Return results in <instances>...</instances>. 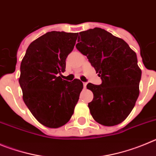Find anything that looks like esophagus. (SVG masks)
Instances as JSON below:
<instances>
[{
  "instance_id": "esophagus-1",
  "label": "esophagus",
  "mask_w": 156,
  "mask_h": 156,
  "mask_svg": "<svg viewBox=\"0 0 156 156\" xmlns=\"http://www.w3.org/2000/svg\"><path fill=\"white\" fill-rule=\"evenodd\" d=\"M86 85H87L86 82H83V86H84V88H85V87H86Z\"/></svg>"
}]
</instances>
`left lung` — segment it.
Instances as JSON below:
<instances>
[{
	"label": "left lung",
	"instance_id": "obj_1",
	"mask_svg": "<svg viewBox=\"0 0 156 156\" xmlns=\"http://www.w3.org/2000/svg\"><path fill=\"white\" fill-rule=\"evenodd\" d=\"M76 47L101 77L100 85L88 83L93 93L88 105L94 120L104 126L127 118L139 95L141 70L136 53L120 38L100 28L79 33Z\"/></svg>",
	"mask_w": 156,
	"mask_h": 156
}]
</instances>
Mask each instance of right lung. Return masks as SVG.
Wrapping results in <instances>:
<instances>
[{"label":"right lung","instance_id":"1","mask_svg":"<svg viewBox=\"0 0 156 156\" xmlns=\"http://www.w3.org/2000/svg\"><path fill=\"white\" fill-rule=\"evenodd\" d=\"M78 33L52 31L30 43L22 59L19 84L23 100L45 127L58 128L69 121L83 84L62 79L66 58L74 49Z\"/></svg>","mask_w":156,"mask_h":156}]
</instances>
